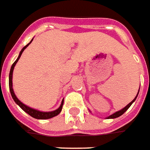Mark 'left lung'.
Returning <instances> with one entry per match:
<instances>
[{
	"label": "left lung",
	"instance_id": "8db88e82",
	"mask_svg": "<svg viewBox=\"0 0 150 150\" xmlns=\"http://www.w3.org/2000/svg\"><path fill=\"white\" fill-rule=\"evenodd\" d=\"M139 90H140V88H139ZM138 94H139V91H138V93H137V96L135 97L134 99H133V100L132 101L131 103H128V105L126 106V107H124L123 109H121V110H120V111H116V112H115L114 114H112V115H109L108 117H107V119H115V118L120 117V115H122L124 114V112H125V111H127V110H128V108H129V107H131L132 104V103H134L135 100L137 99V97Z\"/></svg>",
	"mask_w": 150,
	"mask_h": 150
}]
</instances>
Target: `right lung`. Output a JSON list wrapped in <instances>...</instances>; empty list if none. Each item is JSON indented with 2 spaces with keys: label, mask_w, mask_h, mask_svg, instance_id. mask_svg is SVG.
I'll use <instances>...</instances> for the list:
<instances>
[{
  "label": "right lung",
  "mask_w": 150,
  "mask_h": 150,
  "mask_svg": "<svg viewBox=\"0 0 150 150\" xmlns=\"http://www.w3.org/2000/svg\"><path fill=\"white\" fill-rule=\"evenodd\" d=\"M33 41V39H31V41L27 45L24 47L22 50H21V52L19 53L18 57L17 58V60L14 61V63L13 64L12 66H11V69H10V72H9V90H10V94H11V96H12L13 99L14 100L16 103L18 105L19 107L22 108L23 111L26 112L27 114L30 115V116H32L33 118H35V119H38V120H47V119H51V118L54 117V116H56L57 115H59L60 113V111L62 110V107H63V104H64V100H62L61 102V104H60V106L59 107V108H57L56 110L52 111H38V110H36V109H34V108H31V107H28V106H26L24 103H22L21 101L19 100L18 98H17V96L14 94V91H13V69H14V67H15L16 64L17 62L18 61V60L20 59V57L22 56V52H23V51L26 49L27 47L29 46L30 43H31Z\"/></svg>",
  "instance_id": "obj_1"
}]
</instances>
